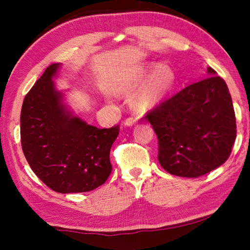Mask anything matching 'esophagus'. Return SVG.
I'll use <instances>...</instances> for the list:
<instances>
[{"label":"esophagus","instance_id":"1","mask_svg":"<svg viewBox=\"0 0 250 250\" xmlns=\"http://www.w3.org/2000/svg\"><path fill=\"white\" fill-rule=\"evenodd\" d=\"M138 118H133V117H130V118H126L125 121V125L126 126H132L138 124Z\"/></svg>","mask_w":250,"mask_h":250}]
</instances>
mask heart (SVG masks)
<instances>
[{
  "mask_svg": "<svg viewBox=\"0 0 250 250\" xmlns=\"http://www.w3.org/2000/svg\"><path fill=\"white\" fill-rule=\"evenodd\" d=\"M152 70L153 73L147 83L133 96V104L140 109H147L160 104L166 99L175 84L176 76L171 66L167 64H152L143 71L140 77L131 83V87L137 86L139 80L145 78V76L149 75Z\"/></svg>",
  "mask_w": 250,
  "mask_h": 250,
  "instance_id": "b5f03b06",
  "label": "heart"
}]
</instances>
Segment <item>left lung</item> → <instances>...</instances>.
Masks as SVG:
<instances>
[{
	"mask_svg": "<svg viewBox=\"0 0 250 250\" xmlns=\"http://www.w3.org/2000/svg\"><path fill=\"white\" fill-rule=\"evenodd\" d=\"M209 77L189 84L146 115L158 137L164 170L200 177L225 163L236 139V118L225 80Z\"/></svg>",
	"mask_w": 250,
	"mask_h": 250,
	"instance_id": "left-lung-1",
	"label": "left lung"
}]
</instances>
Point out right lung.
<instances>
[{
  "instance_id": "right-lung-1",
  "label": "right lung",
  "mask_w": 250,
  "mask_h": 250,
  "mask_svg": "<svg viewBox=\"0 0 250 250\" xmlns=\"http://www.w3.org/2000/svg\"><path fill=\"white\" fill-rule=\"evenodd\" d=\"M59 66H48L25 96L21 143L33 172L53 191L89 192L111 173L110 149L120 126L99 129L66 110L53 82Z\"/></svg>"
}]
</instances>
